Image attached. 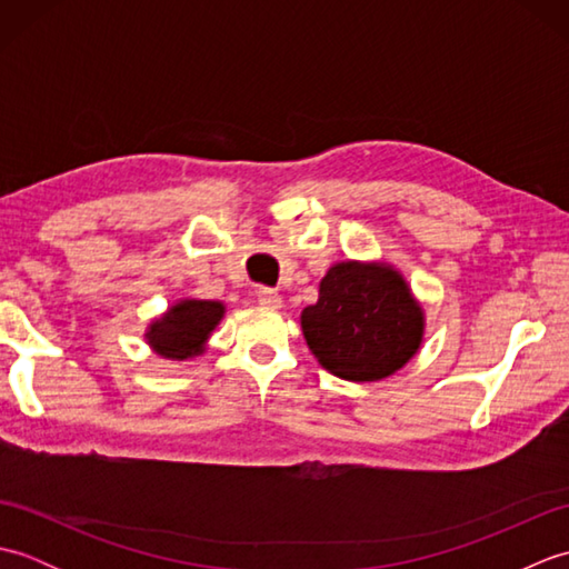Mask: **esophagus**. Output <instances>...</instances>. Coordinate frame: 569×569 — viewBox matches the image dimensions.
Instances as JSON below:
<instances>
[{
  "instance_id": "34e87169",
  "label": "esophagus",
  "mask_w": 569,
  "mask_h": 569,
  "mask_svg": "<svg viewBox=\"0 0 569 569\" xmlns=\"http://www.w3.org/2000/svg\"><path fill=\"white\" fill-rule=\"evenodd\" d=\"M257 300H259V306H263V308H278V306H281V296H278L273 288H259Z\"/></svg>"
}]
</instances>
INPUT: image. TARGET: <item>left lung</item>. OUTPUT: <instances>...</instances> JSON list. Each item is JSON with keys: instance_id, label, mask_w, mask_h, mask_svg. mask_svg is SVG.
Listing matches in <instances>:
<instances>
[{"instance_id": "left-lung-1", "label": "left lung", "mask_w": 569, "mask_h": 569, "mask_svg": "<svg viewBox=\"0 0 569 569\" xmlns=\"http://www.w3.org/2000/svg\"><path fill=\"white\" fill-rule=\"evenodd\" d=\"M310 352L347 381H379L401 369L422 340V310L389 266L342 261L300 316Z\"/></svg>"}]
</instances>
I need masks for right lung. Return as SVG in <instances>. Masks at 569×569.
Wrapping results in <instances>:
<instances>
[{
	"label": "right lung",
	"instance_id": "1",
	"mask_svg": "<svg viewBox=\"0 0 569 569\" xmlns=\"http://www.w3.org/2000/svg\"><path fill=\"white\" fill-rule=\"evenodd\" d=\"M222 316L224 306L217 300H183L151 325L149 345L161 357L188 359L202 352L204 340Z\"/></svg>",
	"mask_w": 569,
	"mask_h": 569
}]
</instances>
